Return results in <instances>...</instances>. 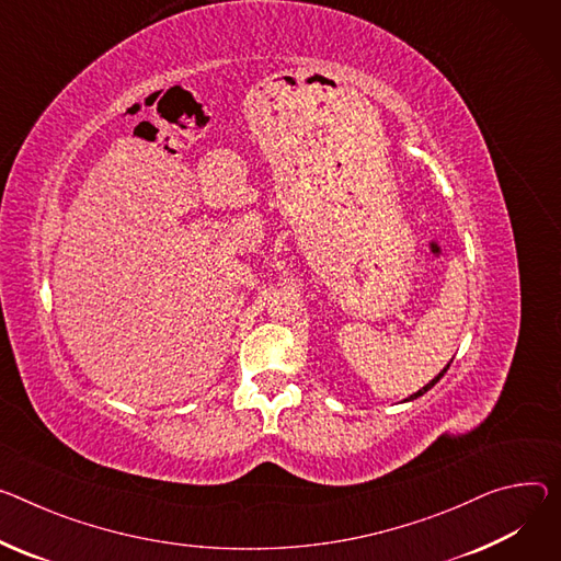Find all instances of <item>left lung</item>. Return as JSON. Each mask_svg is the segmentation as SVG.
<instances>
[{"label":"left lung","mask_w":561,"mask_h":561,"mask_svg":"<svg viewBox=\"0 0 561 561\" xmlns=\"http://www.w3.org/2000/svg\"><path fill=\"white\" fill-rule=\"evenodd\" d=\"M447 369H449V365H447V367H445V369H443V371H440V374H438V376H436V378H434V380H432V382H427V385H425V387H423V389H419V391H416V393H412V396H410V398H407V400H414V398H419V396H423V393H425V391H430V389H432V387H434V385H436V382H438V380H440V378H443V376H445V371H447Z\"/></svg>","instance_id":"obj_1"}]
</instances>
